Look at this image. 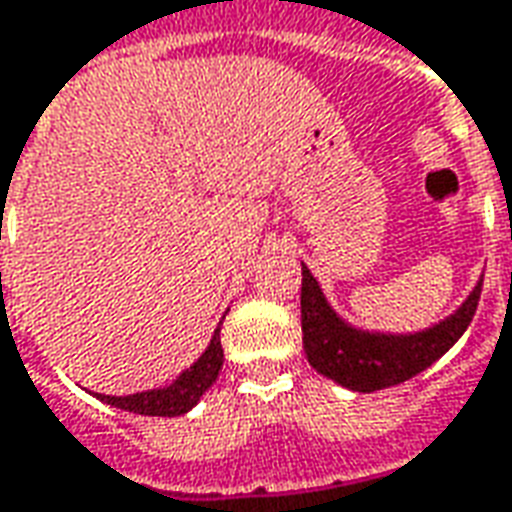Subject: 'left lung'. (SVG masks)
I'll return each mask as SVG.
<instances>
[{"mask_svg": "<svg viewBox=\"0 0 512 512\" xmlns=\"http://www.w3.org/2000/svg\"><path fill=\"white\" fill-rule=\"evenodd\" d=\"M482 294L476 283L471 297L462 302L457 314L443 319L440 325L409 333V336H384L344 325L333 314L314 274L302 266V347L316 373L328 375L336 384L356 392L395 387L431 367L448 347L460 339L471 325Z\"/></svg>", "mask_w": 512, "mask_h": 512, "instance_id": "obj_1", "label": "left lung"}]
</instances>
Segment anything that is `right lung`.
I'll return each mask as SVG.
<instances>
[{
  "label": "right lung",
  "instance_id": "obj_1",
  "mask_svg": "<svg viewBox=\"0 0 512 512\" xmlns=\"http://www.w3.org/2000/svg\"><path fill=\"white\" fill-rule=\"evenodd\" d=\"M221 364H224V347H221V328H218L210 347L204 350V356L198 358L190 370H184L170 387L148 389V392L125 395V398H114V395H97V398L117 406V409L134 412V415L179 417L190 412L198 398L215 384V378L221 373Z\"/></svg>",
  "mask_w": 512,
  "mask_h": 512
}]
</instances>
